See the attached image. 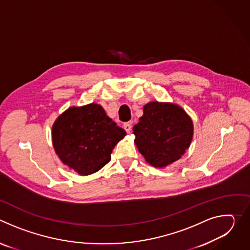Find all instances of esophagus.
Returning a JSON list of instances; mask_svg holds the SVG:
<instances>
[{
  "label": "esophagus",
  "mask_w": 250,
  "mask_h": 250,
  "mask_svg": "<svg viewBox=\"0 0 250 250\" xmlns=\"http://www.w3.org/2000/svg\"><path fill=\"white\" fill-rule=\"evenodd\" d=\"M124 128L125 129V131H126L127 133H129L130 130H131V125H130L129 123H125V124L124 125Z\"/></svg>",
  "instance_id": "34e87169"
}]
</instances>
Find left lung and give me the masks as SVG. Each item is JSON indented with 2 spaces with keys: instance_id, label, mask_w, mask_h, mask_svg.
Wrapping results in <instances>:
<instances>
[{
  "instance_id": "8db88e82",
  "label": "left lung",
  "mask_w": 250,
  "mask_h": 250,
  "mask_svg": "<svg viewBox=\"0 0 250 250\" xmlns=\"http://www.w3.org/2000/svg\"><path fill=\"white\" fill-rule=\"evenodd\" d=\"M135 145L154 167H165L180 159L193 137V123L179 105L150 102L132 128Z\"/></svg>"
}]
</instances>
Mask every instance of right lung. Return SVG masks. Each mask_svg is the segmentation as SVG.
I'll use <instances>...</instances> for the list:
<instances>
[{
    "instance_id": "add662e5",
    "label": "right lung",
    "mask_w": 250,
    "mask_h": 250,
    "mask_svg": "<svg viewBox=\"0 0 250 250\" xmlns=\"http://www.w3.org/2000/svg\"><path fill=\"white\" fill-rule=\"evenodd\" d=\"M125 130L112 121L100 104L68 109L55 121L52 142L61 161L80 175L99 171Z\"/></svg>"
}]
</instances>
